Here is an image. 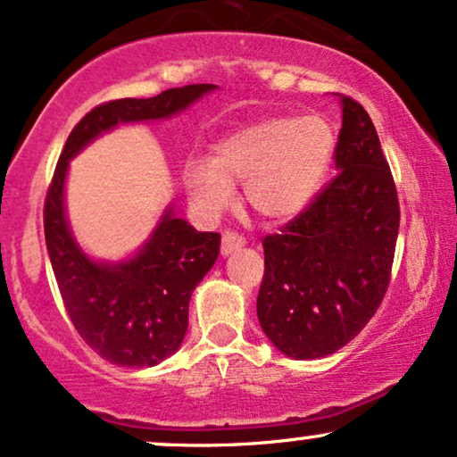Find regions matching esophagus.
I'll return each mask as SVG.
<instances>
[{"instance_id":"obj_1","label":"esophagus","mask_w":457,"mask_h":457,"mask_svg":"<svg viewBox=\"0 0 457 457\" xmlns=\"http://www.w3.org/2000/svg\"><path fill=\"white\" fill-rule=\"evenodd\" d=\"M246 245V240L243 238V236L234 234V232H223V238H221V255L228 257L232 255L234 251L243 249V246Z\"/></svg>"}]
</instances>
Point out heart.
I'll return each instance as SVG.
<instances>
[{
	"label": "heart",
	"instance_id": "b5f03b06",
	"mask_svg": "<svg viewBox=\"0 0 457 457\" xmlns=\"http://www.w3.org/2000/svg\"><path fill=\"white\" fill-rule=\"evenodd\" d=\"M337 145V125L323 114L257 120L214 142L211 159L185 163V194L202 217L217 219L243 183L245 204L262 219L291 221L326 185Z\"/></svg>",
	"mask_w": 457,
	"mask_h": 457
}]
</instances>
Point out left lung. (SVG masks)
<instances>
[{
  "instance_id": "1",
  "label": "left lung",
  "mask_w": 457,
  "mask_h": 457,
  "mask_svg": "<svg viewBox=\"0 0 457 457\" xmlns=\"http://www.w3.org/2000/svg\"><path fill=\"white\" fill-rule=\"evenodd\" d=\"M337 179L281 234L263 238L257 319L294 360L337 353L375 315L389 285L400 206L377 129L340 96Z\"/></svg>"
}]
</instances>
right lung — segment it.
<instances>
[{"mask_svg":"<svg viewBox=\"0 0 457 457\" xmlns=\"http://www.w3.org/2000/svg\"><path fill=\"white\" fill-rule=\"evenodd\" d=\"M217 85H187L155 97L114 100L93 108L71 129L44 204V238L68 315L97 355L110 364L151 368L183 345L189 300L219 257L221 236L197 232L166 206L146 243L119 262L96 260L71 234L65 180L70 162L119 125L180 114Z\"/></svg>","mask_w":457,"mask_h":457,"instance_id":"add662e5","label":"right lung"}]
</instances>
